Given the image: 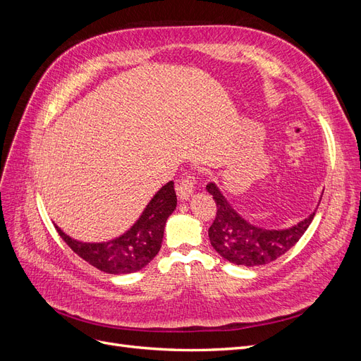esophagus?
Returning <instances> with one entry per match:
<instances>
[{
  "label": "esophagus",
  "instance_id": "34e87169",
  "mask_svg": "<svg viewBox=\"0 0 361 361\" xmlns=\"http://www.w3.org/2000/svg\"><path fill=\"white\" fill-rule=\"evenodd\" d=\"M195 188V178L192 174H187V176H183L179 183L176 185V192H178V197L179 200H188L190 195L194 192Z\"/></svg>",
  "mask_w": 361,
  "mask_h": 361
}]
</instances>
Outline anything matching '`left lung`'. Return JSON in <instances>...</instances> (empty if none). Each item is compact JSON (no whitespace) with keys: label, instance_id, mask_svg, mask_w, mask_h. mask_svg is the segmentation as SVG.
<instances>
[{"label":"left lung","instance_id":"obj_1","mask_svg":"<svg viewBox=\"0 0 361 361\" xmlns=\"http://www.w3.org/2000/svg\"><path fill=\"white\" fill-rule=\"evenodd\" d=\"M206 190L212 194L216 204L215 220L209 227V241L218 255L235 265L259 267L279 259L300 241L316 212L313 211L289 228L268 231L239 215L214 182L207 183Z\"/></svg>","mask_w":361,"mask_h":361}]
</instances>
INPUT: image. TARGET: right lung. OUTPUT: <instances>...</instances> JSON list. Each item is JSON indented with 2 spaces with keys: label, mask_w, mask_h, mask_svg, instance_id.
Listing matches in <instances>:
<instances>
[{
  "label": "right lung",
  "mask_w": 361,
  "mask_h": 361,
  "mask_svg": "<svg viewBox=\"0 0 361 361\" xmlns=\"http://www.w3.org/2000/svg\"><path fill=\"white\" fill-rule=\"evenodd\" d=\"M178 199L170 180L152 197L135 224L108 243H81L56 226L59 235L76 255L106 274H129L154 259L162 244L167 218L176 209Z\"/></svg>",
  "instance_id": "obj_1"
}]
</instances>
